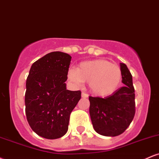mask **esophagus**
Here are the masks:
<instances>
[{"label": "esophagus", "mask_w": 159, "mask_h": 159, "mask_svg": "<svg viewBox=\"0 0 159 159\" xmlns=\"http://www.w3.org/2000/svg\"><path fill=\"white\" fill-rule=\"evenodd\" d=\"M81 97L82 98H87L88 97V95H87V93H85L82 92L81 93Z\"/></svg>", "instance_id": "1"}]
</instances>
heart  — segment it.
<instances>
[{
  "mask_svg": "<svg viewBox=\"0 0 159 159\" xmlns=\"http://www.w3.org/2000/svg\"><path fill=\"white\" fill-rule=\"evenodd\" d=\"M69 81L75 85L89 82L92 93L105 97L117 90L123 80V73L120 66L103 59L82 62L78 68L68 71Z\"/></svg>",
  "mask_w": 159,
  "mask_h": 159,
  "instance_id": "obj_1",
  "label": "heart"
}]
</instances>
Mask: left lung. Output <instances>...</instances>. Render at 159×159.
I'll use <instances>...</instances> for the list:
<instances>
[{
    "mask_svg": "<svg viewBox=\"0 0 159 159\" xmlns=\"http://www.w3.org/2000/svg\"><path fill=\"white\" fill-rule=\"evenodd\" d=\"M125 84L105 98L90 96V115L98 134L115 137L121 134L132 123L135 113L132 75L125 63H120Z\"/></svg>",
    "mask_w": 159,
    "mask_h": 159,
    "instance_id": "obj_1",
    "label": "left lung"
}]
</instances>
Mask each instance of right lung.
Here are the masks:
<instances>
[{
  "label": "right lung",
  "instance_id": "obj_1",
  "mask_svg": "<svg viewBox=\"0 0 159 159\" xmlns=\"http://www.w3.org/2000/svg\"><path fill=\"white\" fill-rule=\"evenodd\" d=\"M72 57L53 52L34 62L26 81L25 113L36 134L57 139L68 131L69 116L81 98V91L66 90L65 82Z\"/></svg>",
  "mask_w": 159,
  "mask_h": 159
}]
</instances>
